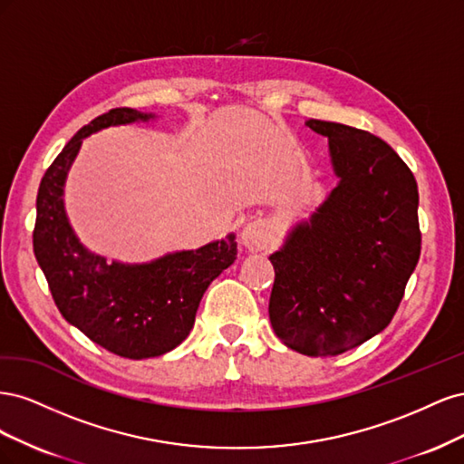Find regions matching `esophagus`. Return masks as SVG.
Returning a JSON list of instances; mask_svg holds the SVG:
<instances>
[{"instance_id": "obj_1", "label": "esophagus", "mask_w": 464, "mask_h": 464, "mask_svg": "<svg viewBox=\"0 0 464 464\" xmlns=\"http://www.w3.org/2000/svg\"><path fill=\"white\" fill-rule=\"evenodd\" d=\"M242 246L247 251H261L271 246V234L266 230L263 224H247V227L242 230Z\"/></svg>"}]
</instances>
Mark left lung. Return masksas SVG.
I'll return each mask as SVG.
<instances>
[{
    "instance_id": "8db88e82",
    "label": "left lung",
    "mask_w": 464,
    "mask_h": 464,
    "mask_svg": "<svg viewBox=\"0 0 464 464\" xmlns=\"http://www.w3.org/2000/svg\"><path fill=\"white\" fill-rule=\"evenodd\" d=\"M329 139L339 184L269 257L275 334L307 356H336L382 333L420 259L418 186L382 139L307 120Z\"/></svg>"
}]
</instances>
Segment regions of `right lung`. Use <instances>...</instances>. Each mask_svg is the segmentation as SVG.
Wrapping results in <instances>:
<instances>
[{
    "instance_id": "1",
    "label": "right lung",
    "mask_w": 464,
    "mask_h": 464,
    "mask_svg": "<svg viewBox=\"0 0 464 464\" xmlns=\"http://www.w3.org/2000/svg\"><path fill=\"white\" fill-rule=\"evenodd\" d=\"M152 118L114 108L81 128L40 181L33 232L36 261L65 321L130 360L166 354L186 341L205 290L237 256L234 234L139 265L106 263L79 242L65 215L63 186L82 139L110 125Z\"/></svg>"
}]
</instances>
